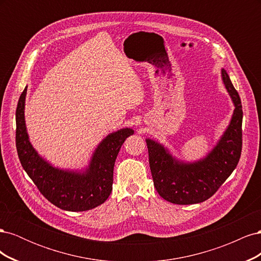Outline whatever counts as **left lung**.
I'll return each mask as SVG.
<instances>
[{"label":"left lung","instance_id":"obj_1","mask_svg":"<svg viewBox=\"0 0 261 261\" xmlns=\"http://www.w3.org/2000/svg\"><path fill=\"white\" fill-rule=\"evenodd\" d=\"M222 80L235 110L224 135L202 161L193 164L178 163L161 145L153 140H146L153 185L167 201L193 204L209 199L232 174L240 161L243 146L242 102L224 69Z\"/></svg>","mask_w":261,"mask_h":261}]
</instances>
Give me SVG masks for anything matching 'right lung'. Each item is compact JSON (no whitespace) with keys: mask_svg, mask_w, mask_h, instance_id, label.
<instances>
[{"mask_svg":"<svg viewBox=\"0 0 261 261\" xmlns=\"http://www.w3.org/2000/svg\"><path fill=\"white\" fill-rule=\"evenodd\" d=\"M27 87L16 109V149L21 167L46 199L67 211H87L103 203L112 192L115 159L125 139L134 134L124 128L109 135L94 152L84 174L55 169L42 160L31 147L25 126L23 107Z\"/></svg>","mask_w":261,"mask_h":261,"instance_id":"1","label":"right lung"}]
</instances>
